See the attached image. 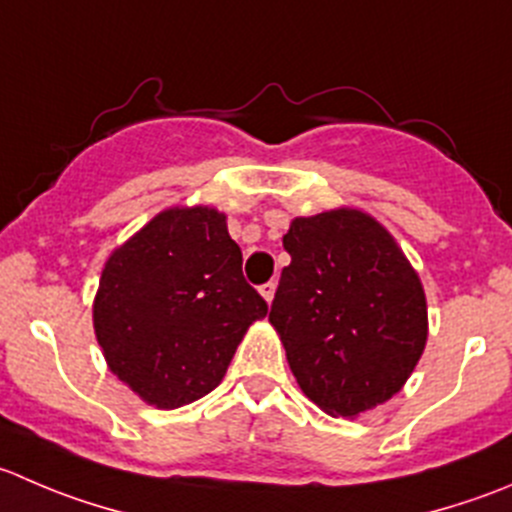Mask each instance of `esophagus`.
Instances as JSON below:
<instances>
[{"mask_svg":"<svg viewBox=\"0 0 512 512\" xmlns=\"http://www.w3.org/2000/svg\"><path fill=\"white\" fill-rule=\"evenodd\" d=\"M275 282H265V285H260V295L265 297L267 302H272V297H275Z\"/></svg>","mask_w":512,"mask_h":512,"instance_id":"1","label":"esophagus"}]
</instances>
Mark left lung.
I'll use <instances>...</instances> for the list:
<instances>
[{"mask_svg":"<svg viewBox=\"0 0 512 512\" xmlns=\"http://www.w3.org/2000/svg\"><path fill=\"white\" fill-rule=\"evenodd\" d=\"M270 322L302 393L330 415L355 418L393 398L428 340L418 275L390 232L357 210L297 217L282 237Z\"/></svg>","mask_w":512,"mask_h":512,"instance_id":"left-lung-1","label":"left lung"}]
</instances>
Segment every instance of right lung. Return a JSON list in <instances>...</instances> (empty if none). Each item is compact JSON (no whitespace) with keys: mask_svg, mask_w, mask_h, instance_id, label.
<instances>
[{"mask_svg":"<svg viewBox=\"0 0 512 512\" xmlns=\"http://www.w3.org/2000/svg\"><path fill=\"white\" fill-rule=\"evenodd\" d=\"M267 302L242 275L225 215L175 207L114 250L94 297L107 365L162 410L205 398Z\"/></svg>","mask_w":512,"mask_h":512,"instance_id":"right-lung-1","label":"right lung"}]
</instances>
